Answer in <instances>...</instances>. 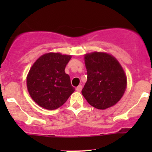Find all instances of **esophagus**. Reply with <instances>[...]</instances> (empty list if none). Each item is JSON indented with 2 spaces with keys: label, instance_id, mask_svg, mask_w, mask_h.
I'll return each mask as SVG.
<instances>
[{
  "label": "esophagus",
  "instance_id": "1",
  "mask_svg": "<svg viewBox=\"0 0 152 152\" xmlns=\"http://www.w3.org/2000/svg\"><path fill=\"white\" fill-rule=\"evenodd\" d=\"M81 90H82V86L81 85H79L78 87H77V88H76V91H78V92H80Z\"/></svg>",
  "mask_w": 152,
  "mask_h": 152
}]
</instances>
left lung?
Returning <instances> with one entry per match:
<instances>
[{
  "label": "left lung",
  "instance_id": "left-lung-1",
  "mask_svg": "<svg viewBox=\"0 0 152 152\" xmlns=\"http://www.w3.org/2000/svg\"><path fill=\"white\" fill-rule=\"evenodd\" d=\"M88 80L82 95L90 105L99 110L114 106L126 91L127 80L124 70L115 57L94 52L84 56Z\"/></svg>",
  "mask_w": 152,
  "mask_h": 152
}]
</instances>
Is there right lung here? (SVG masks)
<instances>
[{
	"label": "right lung",
	"instance_id": "obj_1",
	"mask_svg": "<svg viewBox=\"0 0 152 152\" xmlns=\"http://www.w3.org/2000/svg\"><path fill=\"white\" fill-rule=\"evenodd\" d=\"M72 56L49 52L40 56L31 67L26 77L29 94L39 106L55 110L62 106L75 88L64 72Z\"/></svg>",
	"mask_w": 152,
	"mask_h": 152
}]
</instances>
